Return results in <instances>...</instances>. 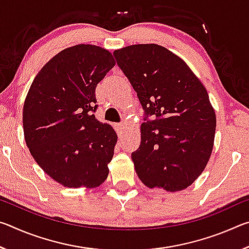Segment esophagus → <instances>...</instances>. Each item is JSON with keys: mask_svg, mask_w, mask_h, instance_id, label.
<instances>
[{"mask_svg": "<svg viewBox=\"0 0 249 249\" xmlns=\"http://www.w3.org/2000/svg\"><path fill=\"white\" fill-rule=\"evenodd\" d=\"M115 128L117 130V133H121L122 129L124 128V124L123 123H117V124H115Z\"/></svg>", "mask_w": 249, "mask_h": 249, "instance_id": "34e87169", "label": "esophagus"}]
</instances>
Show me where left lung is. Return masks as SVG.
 <instances>
[{"mask_svg":"<svg viewBox=\"0 0 249 249\" xmlns=\"http://www.w3.org/2000/svg\"><path fill=\"white\" fill-rule=\"evenodd\" d=\"M113 54L145 111L141 145L132 154L138 178L150 189L183 190L202 174L213 149L216 117L206 89L162 46L132 45Z\"/></svg>","mask_w":249,"mask_h":249,"instance_id":"obj_1","label":"left lung"}]
</instances>
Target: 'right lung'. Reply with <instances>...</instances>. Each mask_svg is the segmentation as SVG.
<instances>
[{
    "label": "right lung",
    "mask_w": 249,
    "mask_h": 249,
    "mask_svg": "<svg viewBox=\"0 0 249 249\" xmlns=\"http://www.w3.org/2000/svg\"><path fill=\"white\" fill-rule=\"evenodd\" d=\"M115 60L94 45L64 49L32 83L23 108L26 145L49 177L68 188H95L108 176L117 142L95 119V88Z\"/></svg>",
    "instance_id": "1"
}]
</instances>
